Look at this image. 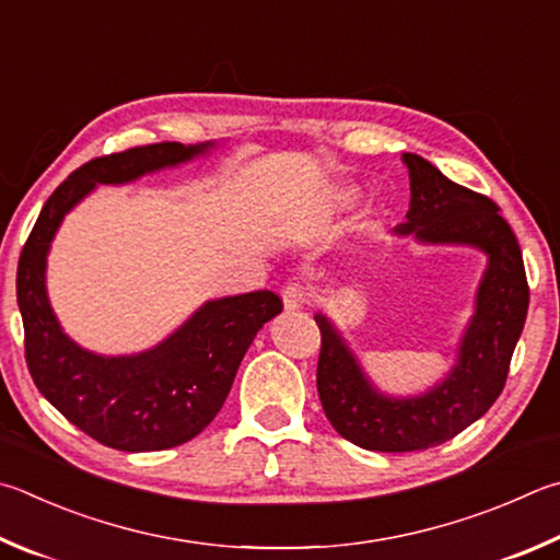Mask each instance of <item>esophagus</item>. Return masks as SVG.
I'll return each mask as SVG.
<instances>
[{"instance_id": "1", "label": "esophagus", "mask_w": 560, "mask_h": 560, "mask_svg": "<svg viewBox=\"0 0 560 560\" xmlns=\"http://www.w3.org/2000/svg\"><path fill=\"white\" fill-rule=\"evenodd\" d=\"M281 299H283V308L299 311L308 303V289L303 287V283H289V287L281 291Z\"/></svg>"}]
</instances>
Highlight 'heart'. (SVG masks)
Instances as JSON below:
<instances>
[{
	"label": "heart",
	"instance_id": "1",
	"mask_svg": "<svg viewBox=\"0 0 560 560\" xmlns=\"http://www.w3.org/2000/svg\"><path fill=\"white\" fill-rule=\"evenodd\" d=\"M354 196H358V192H354V188H338V190H335L332 196H330V206L338 208V210L348 208V206H352Z\"/></svg>",
	"mask_w": 560,
	"mask_h": 560
}]
</instances>
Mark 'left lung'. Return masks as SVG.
Returning a JSON list of instances; mask_svg holds the SVG:
<instances>
[{
    "instance_id": "left-lung-1",
    "label": "left lung",
    "mask_w": 560,
    "mask_h": 560,
    "mask_svg": "<svg viewBox=\"0 0 560 560\" xmlns=\"http://www.w3.org/2000/svg\"><path fill=\"white\" fill-rule=\"evenodd\" d=\"M401 161L409 168L411 202L394 235L421 245L472 247L485 254L487 267L475 291V313L457 342L455 364L423 394H384L362 370L338 325L315 313L323 411L342 439L380 453L433 448L480 419L504 389L528 311L522 249L500 208L445 178L419 154H401Z\"/></svg>"
}]
</instances>
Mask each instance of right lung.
Wrapping results in <instances>:
<instances>
[{"mask_svg":"<svg viewBox=\"0 0 560 560\" xmlns=\"http://www.w3.org/2000/svg\"><path fill=\"white\" fill-rule=\"evenodd\" d=\"M206 144H149L93 159L46 200L19 257L16 301L24 320L28 372L66 419L103 445L127 453L166 451L215 419L242 358L264 323L281 313L273 291L206 301L154 348L100 354L60 328L46 289V261L60 222L97 186H121L206 156Z\"/></svg>","mask_w":560,"mask_h":560,"instance_id":"right-lung-1","label":"right lung"}]
</instances>
